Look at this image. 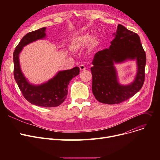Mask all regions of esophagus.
<instances>
[{
  "label": "esophagus",
  "mask_w": 160,
  "mask_h": 160,
  "mask_svg": "<svg viewBox=\"0 0 160 160\" xmlns=\"http://www.w3.org/2000/svg\"><path fill=\"white\" fill-rule=\"evenodd\" d=\"M79 68H80V71H83V70L86 69V67L84 66V65H82H82H80Z\"/></svg>",
  "instance_id": "1"
}]
</instances>
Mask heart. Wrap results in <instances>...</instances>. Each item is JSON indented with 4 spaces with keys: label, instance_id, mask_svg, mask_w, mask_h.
Wrapping results in <instances>:
<instances>
[{
    "label": "heart",
    "instance_id": "obj_1",
    "mask_svg": "<svg viewBox=\"0 0 160 160\" xmlns=\"http://www.w3.org/2000/svg\"><path fill=\"white\" fill-rule=\"evenodd\" d=\"M89 41V50H92L98 45V41L97 38L94 37L91 39V36L88 33L74 36L70 41V49L72 51H77L80 48L85 47Z\"/></svg>",
    "mask_w": 160,
    "mask_h": 160
}]
</instances>
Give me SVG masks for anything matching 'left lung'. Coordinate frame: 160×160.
Returning a JSON list of instances; mask_svg holds the SVG:
<instances>
[{
  "label": "left lung",
  "instance_id": "obj_1",
  "mask_svg": "<svg viewBox=\"0 0 160 160\" xmlns=\"http://www.w3.org/2000/svg\"><path fill=\"white\" fill-rule=\"evenodd\" d=\"M127 58L137 59L138 73L130 85L121 86L117 82L113 64ZM92 64V91L96 99L101 103L120 104L136 95L144 83L146 54L140 38L120 24L110 48L97 52Z\"/></svg>",
  "mask_w": 160,
  "mask_h": 160
}]
</instances>
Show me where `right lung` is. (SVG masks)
Segmentation results:
<instances>
[{"label": "right lung", "mask_w": 160, "mask_h": 160, "mask_svg": "<svg viewBox=\"0 0 160 160\" xmlns=\"http://www.w3.org/2000/svg\"><path fill=\"white\" fill-rule=\"evenodd\" d=\"M46 28L27 33L15 47L13 52V75L23 97L32 104L45 108L60 106L67 95V87L72 78L78 75L80 69L75 67L70 70L59 72L56 77L48 82L40 86H33L28 83L21 71L19 54L22 47L37 39L45 36Z\"/></svg>", "instance_id": "obj_1"}]
</instances>
